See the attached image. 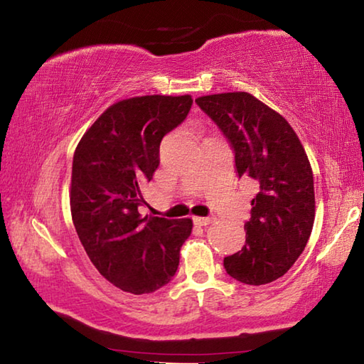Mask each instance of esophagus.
Instances as JSON below:
<instances>
[{
	"mask_svg": "<svg viewBox=\"0 0 364 364\" xmlns=\"http://www.w3.org/2000/svg\"><path fill=\"white\" fill-rule=\"evenodd\" d=\"M194 223L197 226H208L210 223H213V218L211 216H194Z\"/></svg>",
	"mask_w": 364,
	"mask_h": 364,
	"instance_id": "34e87169",
	"label": "esophagus"
}]
</instances>
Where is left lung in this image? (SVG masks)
Returning a JSON list of instances; mask_svg holds the SVG:
<instances>
[{
    "mask_svg": "<svg viewBox=\"0 0 364 364\" xmlns=\"http://www.w3.org/2000/svg\"><path fill=\"white\" fill-rule=\"evenodd\" d=\"M235 153V173L257 186L240 251L224 269L259 287L285 275L307 245L315 220L314 173L302 143L280 113L248 92L196 98Z\"/></svg>",
    "mask_w": 364,
    "mask_h": 364,
    "instance_id": "left-lung-1",
    "label": "left lung"
}]
</instances>
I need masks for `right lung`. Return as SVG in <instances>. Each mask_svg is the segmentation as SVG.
I'll list each match as a JSON object with an SVG mask.
<instances>
[{"instance_id":"1","label":"right lung","mask_w":364,"mask_h":364,"mask_svg":"<svg viewBox=\"0 0 364 364\" xmlns=\"http://www.w3.org/2000/svg\"><path fill=\"white\" fill-rule=\"evenodd\" d=\"M191 95L116 102L90 125L73 156L70 207L79 240L105 279L148 294L175 275L193 220L143 216L141 189L159 167L164 135L186 119Z\"/></svg>"}]
</instances>
